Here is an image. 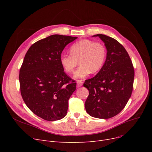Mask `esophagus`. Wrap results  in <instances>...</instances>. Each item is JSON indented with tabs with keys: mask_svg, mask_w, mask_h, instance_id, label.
I'll use <instances>...</instances> for the list:
<instances>
[{
	"mask_svg": "<svg viewBox=\"0 0 152 152\" xmlns=\"http://www.w3.org/2000/svg\"><path fill=\"white\" fill-rule=\"evenodd\" d=\"M76 83H77V87H79L82 86V85H83V82L81 80H77V82H76Z\"/></svg>",
	"mask_w": 152,
	"mask_h": 152,
	"instance_id": "obj_1",
	"label": "esophagus"
}]
</instances>
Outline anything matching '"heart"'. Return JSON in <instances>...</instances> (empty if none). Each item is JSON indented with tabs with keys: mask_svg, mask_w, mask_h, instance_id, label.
Returning <instances> with one entry per match:
<instances>
[{
	"mask_svg": "<svg viewBox=\"0 0 152 152\" xmlns=\"http://www.w3.org/2000/svg\"><path fill=\"white\" fill-rule=\"evenodd\" d=\"M106 57L107 49L102 43L83 39L71 45L70 54H61L60 61L64 70L69 73L75 71L79 61L80 66L73 76L77 79L98 72L104 64Z\"/></svg>",
	"mask_w": 152,
	"mask_h": 152,
	"instance_id": "b5f03b06",
	"label": "heart"
}]
</instances>
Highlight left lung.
Segmentation results:
<instances>
[{"label":"left lung","instance_id":"8db88e82","mask_svg":"<svg viewBox=\"0 0 152 152\" xmlns=\"http://www.w3.org/2000/svg\"><path fill=\"white\" fill-rule=\"evenodd\" d=\"M92 37L100 38L107 52L99 73L84 83L89 92L85 108L92 117L108 119L120 113L130 99L134 69L129 54L116 39L102 34Z\"/></svg>","mask_w":152,"mask_h":152}]
</instances>
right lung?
I'll return each instance as SVG.
<instances>
[{
    "instance_id": "add662e5",
    "label": "right lung",
    "mask_w": 152,
    "mask_h": 152,
    "mask_svg": "<svg viewBox=\"0 0 152 152\" xmlns=\"http://www.w3.org/2000/svg\"><path fill=\"white\" fill-rule=\"evenodd\" d=\"M77 37L54 34L32 45L20 70L22 98L29 109L45 120H59L66 115L68 100L76 88L61 65L65 47Z\"/></svg>"
}]
</instances>
